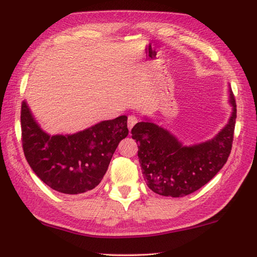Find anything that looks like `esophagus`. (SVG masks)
Returning a JSON list of instances; mask_svg holds the SVG:
<instances>
[{
  "label": "esophagus",
  "instance_id": "1",
  "mask_svg": "<svg viewBox=\"0 0 257 257\" xmlns=\"http://www.w3.org/2000/svg\"><path fill=\"white\" fill-rule=\"evenodd\" d=\"M138 121H139L138 117L134 116V115H130L128 118H127V127H128V130L132 128L134 125L138 123Z\"/></svg>",
  "mask_w": 257,
  "mask_h": 257
}]
</instances>
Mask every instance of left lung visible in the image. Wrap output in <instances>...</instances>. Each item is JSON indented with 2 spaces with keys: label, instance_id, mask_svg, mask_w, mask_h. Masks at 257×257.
Returning a JSON list of instances; mask_svg holds the SVG:
<instances>
[{
  "label": "left lung",
  "instance_id": "8db88e82",
  "mask_svg": "<svg viewBox=\"0 0 257 257\" xmlns=\"http://www.w3.org/2000/svg\"><path fill=\"white\" fill-rule=\"evenodd\" d=\"M233 112L226 126L215 138L197 145L183 146L169 131L151 122L132 128L139 144L138 156L146 184L156 194L182 197L197 191L222 169L231 153L236 103L229 90Z\"/></svg>",
  "mask_w": 257,
  "mask_h": 257
}]
</instances>
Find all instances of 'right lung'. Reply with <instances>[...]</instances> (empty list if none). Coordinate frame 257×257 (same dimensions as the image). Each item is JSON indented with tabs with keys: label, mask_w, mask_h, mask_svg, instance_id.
<instances>
[{
	"label": "right lung",
	"mask_w": 257,
	"mask_h": 257,
	"mask_svg": "<svg viewBox=\"0 0 257 257\" xmlns=\"http://www.w3.org/2000/svg\"><path fill=\"white\" fill-rule=\"evenodd\" d=\"M22 145L36 175L54 191L80 194L96 187L105 175L118 143L128 134L122 115L72 135L46 134L26 102L21 107Z\"/></svg>",
	"instance_id": "right-lung-1"
}]
</instances>
